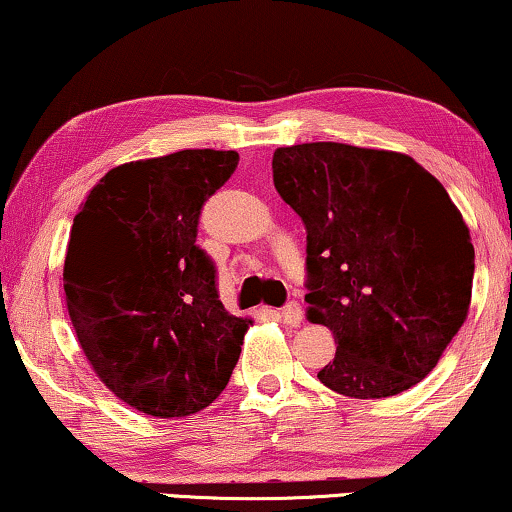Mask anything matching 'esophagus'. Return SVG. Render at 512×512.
I'll return each mask as SVG.
<instances>
[{
  "instance_id": "esophagus-1",
  "label": "esophagus",
  "mask_w": 512,
  "mask_h": 512,
  "mask_svg": "<svg viewBox=\"0 0 512 512\" xmlns=\"http://www.w3.org/2000/svg\"><path fill=\"white\" fill-rule=\"evenodd\" d=\"M274 314H277L286 325H291V328H298V325L302 323V318H305V314H302V307L298 305V302H288L284 309L274 311Z\"/></svg>"
}]
</instances>
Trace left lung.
<instances>
[{
    "label": "left lung",
    "instance_id": "obj_1",
    "mask_svg": "<svg viewBox=\"0 0 512 512\" xmlns=\"http://www.w3.org/2000/svg\"><path fill=\"white\" fill-rule=\"evenodd\" d=\"M274 189L307 228V318L337 353L318 379L353 399L413 388L462 328L473 244L448 191L409 154L277 147Z\"/></svg>",
    "mask_w": 512,
    "mask_h": 512
}]
</instances>
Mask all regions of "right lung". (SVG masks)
<instances>
[{"mask_svg": "<svg viewBox=\"0 0 512 512\" xmlns=\"http://www.w3.org/2000/svg\"><path fill=\"white\" fill-rule=\"evenodd\" d=\"M238 161L233 150L129 161L73 217L64 295L78 344L106 388L147 416L210 406L254 323L221 305L217 270L196 244L203 203Z\"/></svg>", "mask_w": 512, "mask_h": 512, "instance_id": "1", "label": "right lung"}]
</instances>
